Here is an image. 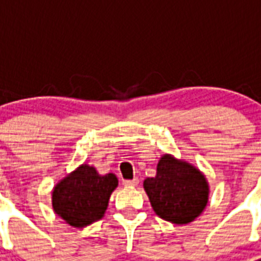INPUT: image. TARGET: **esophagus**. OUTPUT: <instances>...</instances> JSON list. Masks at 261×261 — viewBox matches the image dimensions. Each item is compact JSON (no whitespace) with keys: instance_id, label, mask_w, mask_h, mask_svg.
Here are the masks:
<instances>
[{"instance_id":"obj_1","label":"esophagus","mask_w":261,"mask_h":261,"mask_svg":"<svg viewBox=\"0 0 261 261\" xmlns=\"http://www.w3.org/2000/svg\"><path fill=\"white\" fill-rule=\"evenodd\" d=\"M139 184L138 178H133V180H124L123 181V186L124 187H135Z\"/></svg>"}]
</instances>
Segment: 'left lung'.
I'll list each match as a JSON object with an SVG mask.
<instances>
[{
  "label": "left lung",
  "instance_id": "obj_1",
  "mask_svg": "<svg viewBox=\"0 0 261 261\" xmlns=\"http://www.w3.org/2000/svg\"><path fill=\"white\" fill-rule=\"evenodd\" d=\"M143 188L155 214L176 225H187L198 218L210 196L204 173L172 154L161 155L155 176L145 178Z\"/></svg>",
  "mask_w": 261,
  "mask_h": 261
}]
</instances>
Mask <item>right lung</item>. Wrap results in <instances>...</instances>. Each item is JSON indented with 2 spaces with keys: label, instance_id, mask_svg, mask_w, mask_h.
<instances>
[{
  "label": "right lung",
  "instance_id": "right-lung-1",
  "mask_svg": "<svg viewBox=\"0 0 261 261\" xmlns=\"http://www.w3.org/2000/svg\"><path fill=\"white\" fill-rule=\"evenodd\" d=\"M118 184L116 174H100L92 165L81 164L54 186L53 210L67 225L87 227L104 217Z\"/></svg>",
  "mask_w": 261,
  "mask_h": 261
}]
</instances>
